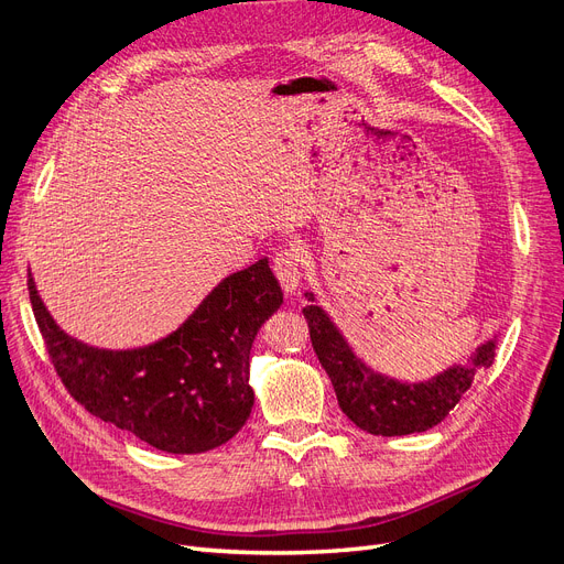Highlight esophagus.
<instances>
[{"label": "esophagus", "mask_w": 564, "mask_h": 564, "mask_svg": "<svg viewBox=\"0 0 564 564\" xmlns=\"http://www.w3.org/2000/svg\"><path fill=\"white\" fill-rule=\"evenodd\" d=\"M275 278L280 280L286 294H294L301 284V257L296 250H282L273 259Z\"/></svg>", "instance_id": "obj_1"}]
</instances>
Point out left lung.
<instances>
[{
  "mask_svg": "<svg viewBox=\"0 0 564 564\" xmlns=\"http://www.w3.org/2000/svg\"><path fill=\"white\" fill-rule=\"evenodd\" d=\"M312 305L303 307L310 340L322 368L330 377L337 404L360 431L381 437L431 431L460 402L477 370L488 368L495 356V340L477 347L467 366H452L427 381H398L375 372L360 360L328 314L305 294Z\"/></svg>",
  "mask_w": 564,
  "mask_h": 564,
  "instance_id": "1",
  "label": "left lung"
}]
</instances>
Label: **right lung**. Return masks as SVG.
Listing matches in <instances>:
<instances>
[{"label": "right lung", "mask_w": 564, "mask_h": 564, "mask_svg": "<svg viewBox=\"0 0 564 564\" xmlns=\"http://www.w3.org/2000/svg\"><path fill=\"white\" fill-rule=\"evenodd\" d=\"M53 366L83 408L169 454H204L229 442L252 412L250 351L282 305L268 259L224 278L192 317L139 349H99L66 335L28 280Z\"/></svg>", "instance_id": "obj_1"}]
</instances>
